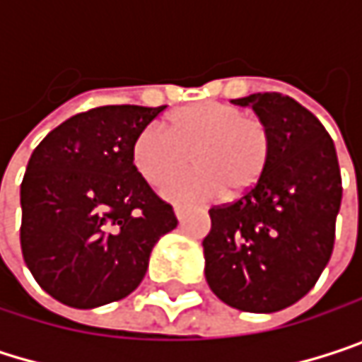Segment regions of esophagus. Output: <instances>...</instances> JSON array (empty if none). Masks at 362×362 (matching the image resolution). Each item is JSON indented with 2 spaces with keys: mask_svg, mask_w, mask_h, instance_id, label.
I'll return each instance as SVG.
<instances>
[{
  "mask_svg": "<svg viewBox=\"0 0 362 362\" xmlns=\"http://www.w3.org/2000/svg\"><path fill=\"white\" fill-rule=\"evenodd\" d=\"M174 214H176V218H178V220H182V218L188 214V207H186V205H180V203H176V205H174Z\"/></svg>",
  "mask_w": 362,
  "mask_h": 362,
  "instance_id": "1",
  "label": "esophagus"
}]
</instances>
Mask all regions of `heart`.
<instances>
[{
	"mask_svg": "<svg viewBox=\"0 0 362 362\" xmlns=\"http://www.w3.org/2000/svg\"><path fill=\"white\" fill-rule=\"evenodd\" d=\"M192 161L197 168L168 186L172 199L205 201L239 197L266 172L272 151L270 127L245 110L205 100L174 110L168 127L146 125L134 140V163L155 186H163Z\"/></svg>",
	"mask_w": 362,
	"mask_h": 362,
	"instance_id": "obj_1",
	"label": "heart"
}]
</instances>
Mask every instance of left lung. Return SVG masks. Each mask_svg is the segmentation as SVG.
<instances>
[{
    "label": "left lung",
    "instance_id": "8db88e82",
    "mask_svg": "<svg viewBox=\"0 0 362 362\" xmlns=\"http://www.w3.org/2000/svg\"><path fill=\"white\" fill-rule=\"evenodd\" d=\"M270 127L272 151L259 182L209 209L203 239L211 291L243 313H276L319 281L335 243L341 174L323 123L279 92L233 100Z\"/></svg>",
    "mask_w": 362,
    "mask_h": 362
}]
</instances>
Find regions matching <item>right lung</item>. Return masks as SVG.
I'll return each mask as SVG.
<instances>
[{"label":"right lung","instance_id":"1","mask_svg":"<svg viewBox=\"0 0 362 362\" xmlns=\"http://www.w3.org/2000/svg\"><path fill=\"white\" fill-rule=\"evenodd\" d=\"M165 107L109 105L54 127L21 184V247L39 287L73 308L123 300L178 218L134 165L136 136Z\"/></svg>","mask_w":362,"mask_h":362}]
</instances>
